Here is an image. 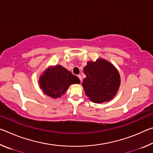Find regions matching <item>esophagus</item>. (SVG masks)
Listing matches in <instances>:
<instances>
[{
  "mask_svg": "<svg viewBox=\"0 0 153 153\" xmlns=\"http://www.w3.org/2000/svg\"><path fill=\"white\" fill-rule=\"evenodd\" d=\"M77 77H79V79H80V82H81V83H82V76H80V75H78V76H77Z\"/></svg>",
  "mask_w": 153,
  "mask_h": 153,
  "instance_id": "1",
  "label": "esophagus"
}]
</instances>
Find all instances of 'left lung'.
I'll use <instances>...</instances> for the list:
<instances>
[{"label": "left lung", "mask_w": 153, "mask_h": 153, "mask_svg": "<svg viewBox=\"0 0 153 153\" xmlns=\"http://www.w3.org/2000/svg\"><path fill=\"white\" fill-rule=\"evenodd\" d=\"M84 72L86 77L82 86L92 102L102 103L115 97L120 85V76L112 64L100 59L90 61Z\"/></svg>", "instance_id": "8db88e82"}]
</instances>
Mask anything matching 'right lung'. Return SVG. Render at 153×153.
<instances>
[{
  "mask_svg": "<svg viewBox=\"0 0 153 153\" xmlns=\"http://www.w3.org/2000/svg\"><path fill=\"white\" fill-rule=\"evenodd\" d=\"M80 80L61 65L48 68L40 78V88L52 98L60 97L72 84H79Z\"/></svg>",
  "mask_w": 153,
  "mask_h": 153,
  "instance_id": "1",
  "label": "right lung"
}]
</instances>
